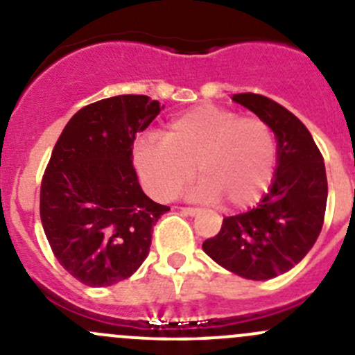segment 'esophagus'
<instances>
[{
    "label": "esophagus",
    "instance_id": "1",
    "mask_svg": "<svg viewBox=\"0 0 355 355\" xmlns=\"http://www.w3.org/2000/svg\"><path fill=\"white\" fill-rule=\"evenodd\" d=\"M180 209H182V213H185V214H191V216H192V214H198L199 211H200L199 207H191V206H182Z\"/></svg>",
    "mask_w": 355,
    "mask_h": 355
}]
</instances>
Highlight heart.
<instances>
[{
	"instance_id": "b5f03b06",
	"label": "heart",
	"mask_w": 355,
	"mask_h": 355,
	"mask_svg": "<svg viewBox=\"0 0 355 355\" xmlns=\"http://www.w3.org/2000/svg\"><path fill=\"white\" fill-rule=\"evenodd\" d=\"M161 141L142 135L132 159L153 198H177L198 175L202 198L225 199L230 207H249L266 194L277 166V139L261 116L202 105L178 114L161 132Z\"/></svg>"
}]
</instances>
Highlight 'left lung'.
<instances>
[{
	"label": "left lung",
	"mask_w": 355,
	"mask_h": 355,
	"mask_svg": "<svg viewBox=\"0 0 355 355\" xmlns=\"http://www.w3.org/2000/svg\"><path fill=\"white\" fill-rule=\"evenodd\" d=\"M232 99L273 128L278 166L263 200L247 213L225 218L202 249L239 277L270 280L292 270L316 242L327 211V170L313 135L287 108L254 92Z\"/></svg>",
	"instance_id": "obj_1"
}]
</instances>
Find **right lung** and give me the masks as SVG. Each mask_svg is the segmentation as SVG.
<instances>
[{
    "label": "right lung",
    "mask_w": 355,
    "mask_h": 355,
    "mask_svg": "<svg viewBox=\"0 0 355 355\" xmlns=\"http://www.w3.org/2000/svg\"><path fill=\"white\" fill-rule=\"evenodd\" d=\"M163 108L142 94L101 99L78 110L56 141L41 182V221L58 263L84 285L134 275L170 209L144 194L132 164L135 137Z\"/></svg>",
    "instance_id": "right-lung-1"
}]
</instances>
